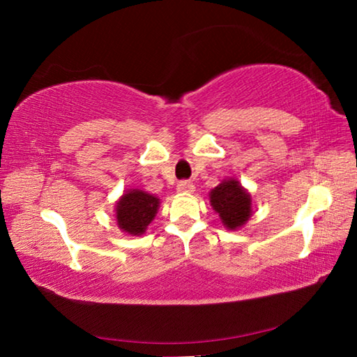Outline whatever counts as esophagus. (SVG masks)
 Here are the masks:
<instances>
[{
  "label": "esophagus",
  "mask_w": 357,
  "mask_h": 357,
  "mask_svg": "<svg viewBox=\"0 0 357 357\" xmlns=\"http://www.w3.org/2000/svg\"><path fill=\"white\" fill-rule=\"evenodd\" d=\"M176 190L179 193H192V192H195V185H193V183H190V181H181L176 187Z\"/></svg>",
  "instance_id": "obj_1"
}]
</instances>
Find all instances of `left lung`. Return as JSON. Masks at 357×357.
<instances>
[{"mask_svg":"<svg viewBox=\"0 0 357 357\" xmlns=\"http://www.w3.org/2000/svg\"><path fill=\"white\" fill-rule=\"evenodd\" d=\"M210 204L229 230L244 225L252 215V198L238 179H224L210 192Z\"/></svg>","mask_w":357,"mask_h":357,"instance_id":"1","label":"left lung"}]
</instances>
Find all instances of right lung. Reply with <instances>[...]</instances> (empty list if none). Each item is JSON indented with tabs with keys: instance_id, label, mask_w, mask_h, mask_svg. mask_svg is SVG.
I'll return each instance as SVG.
<instances>
[{
	"instance_id": "1",
	"label": "right lung",
	"mask_w": 357,
	"mask_h": 357,
	"mask_svg": "<svg viewBox=\"0 0 357 357\" xmlns=\"http://www.w3.org/2000/svg\"><path fill=\"white\" fill-rule=\"evenodd\" d=\"M158 208L159 199L156 196L138 188L128 190L116 202L118 227L132 236H139L155 219Z\"/></svg>"
}]
</instances>
